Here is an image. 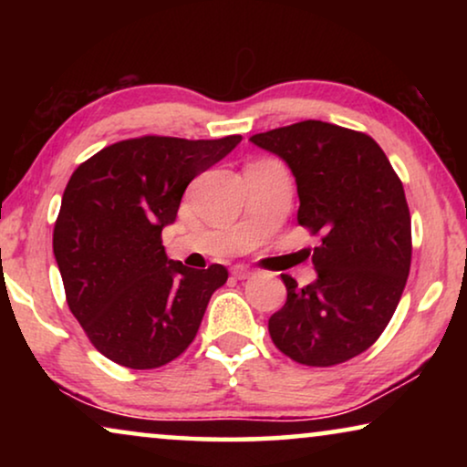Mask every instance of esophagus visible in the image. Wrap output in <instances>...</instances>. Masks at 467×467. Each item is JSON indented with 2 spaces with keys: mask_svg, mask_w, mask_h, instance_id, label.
I'll list each match as a JSON object with an SVG mask.
<instances>
[{
  "mask_svg": "<svg viewBox=\"0 0 467 467\" xmlns=\"http://www.w3.org/2000/svg\"><path fill=\"white\" fill-rule=\"evenodd\" d=\"M232 274H234V278L244 280V278H251L253 276V270H251V267H246V265H234L232 267Z\"/></svg>",
  "mask_w": 467,
  "mask_h": 467,
  "instance_id": "1",
  "label": "esophagus"
}]
</instances>
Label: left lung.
<instances>
[{
    "mask_svg": "<svg viewBox=\"0 0 467 467\" xmlns=\"http://www.w3.org/2000/svg\"><path fill=\"white\" fill-rule=\"evenodd\" d=\"M296 176L297 223L321 235L315 283L283 274L286 302L267 321L272 342L293 361L329 368L379 340L404 293L412 259L404 187L368 133L302 120L254 133Z\"/></svg>",
    "mask_w": 467,
    "mask_h": 467,
    "instance_id": "1",
    "label": "left lung"
}]
</instances>
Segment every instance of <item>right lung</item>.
<instances>
[{
  "label": "right lung",
  "instance_id": "add662e5",
  "mask_svg": "<svg viewBox=\"0 0 467 467\" xmlns=\"http://www.w3.org/2000/svg\"><path fill=\"white\" fill-rule=\"evenodd\" d=\"M242 136H142L80 163L63 191L53 232L66 299L95 348L119 366L161 368L184 353L227 270H193L161 244L184 189Z\"/></svg>",
  "mask_w": 467,
  "mask_h": 467
}]
</instances>
